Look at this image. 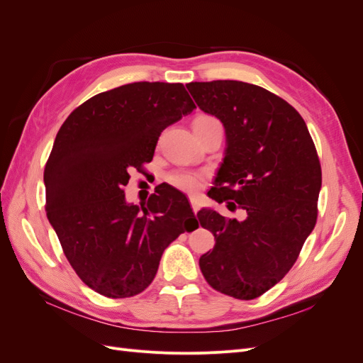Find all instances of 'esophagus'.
<instances>
[{
	"mask_svg": "<svg viewBox=\"0 0 363 363\" xmlns=\"http://www.w3.org/2000/svg\"><path fill=\"white\" fill-rule=\"evenodd\" d=\"M189 201H191V206H192V211H194V213L199 212V211H200V203L196 201L195 196H189Z\"/></svg>",
	"mask_w": 363,
	"mask_h": 363,
	"instance_id": "1",
	"label": "esophagus"
}]
</instances>
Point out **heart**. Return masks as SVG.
Here are the masks:
<instances>
[{"mask_svg": "<svg viewBox=\"0 0 363 363\" xmlns=\"http://www.w3.org/2000/svg\"><path fill=\"white\" fill-rule=\"evenodd\" d=\"M212 116H200L195 119V123H203V121H213ZM169 183L175 188H179L184 192H195L199 191L204 183V175L200 172H175L169 175Z\"/></svg>", "mask_w": 363, "mask_h": 363, "instance_id": "heart-1", "label": "heart"}]
</instances>
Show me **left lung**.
<instances>
[{
	"label": "left lung",
	"instance_id": "8db88e82",
	"mask_svg": "<svg viewBox=\"0 0 363 363\" xmlns=\"http://www.w3.org/2000/svg\"><path fill=\"white\" fill-rule=\"evenodd\" d=\"M186 87L196 106L225 128V156L208 196L236 202L247 212L244 221L211 208L196 213L215 236L200 269L218 292L255 300L286 276L312 233L320 159L301 115L276 94L236 80Z\"/></svg>",
	"mask_w": 363,
	"mask_h": 363
}]
</instances>
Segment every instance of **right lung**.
I'll use <instances>...</instances> for the list:
<instances>
[{"label": "right lung", "instance_id": "obj_1", "mask_svg": "<svg viewBox=\"0 0 363 363\" xmlns=\"http://www.w3.org/2000/svg\"><path fill=\"white\" fill-rule=\"evenodd\" d=\"M195 108L182 83L136 82L98 94L62 124L43 171L48 221L71 267L95 292L145 291L172 240L196 221L184 195L160 188L125 201L130 172L151 162L162 131ZM199 227V223H196Z\"/></svg>", "mask_w": 363, "mask_h": 363}]
</instances>
